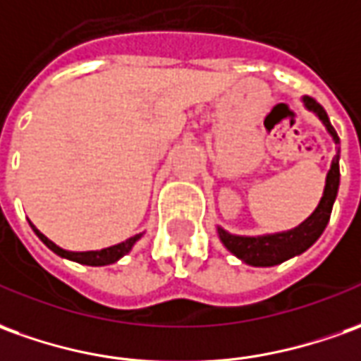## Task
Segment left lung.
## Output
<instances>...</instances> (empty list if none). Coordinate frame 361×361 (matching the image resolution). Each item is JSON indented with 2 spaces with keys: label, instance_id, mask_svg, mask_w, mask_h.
I'll return each instance as SVG.
<instances>
[{
  "label": "left lung",
  "instance_id": "left-lung-1",
  "mask_svg": "<svg viewBox=\"0 0 361 361\" xmlns=\"http://www.w3.org/2000/svg\"><path fill=\"white\" fill-rule=\"evenodd\" d=\"M302 104L324 123V128L332 135L334 143L340 145L336 129L332 128L324 108L309 96L302 98ZM338 186H340V147H338L336 157L332 159V165L328 171L322 198L314 208V212L310 214L305 222H300L297 228L287 230V232L265 233V235H235V233L224 230L222 226H218L220 242L238 259H242L243 263L253 265V267H273V265H279L295 255H300L302 252H307L324 232L328 220H330V214H332L334 200H336Z\"/></svg>",
  "mask_w": 361,
  "mask_h": 361
}]
</instances>
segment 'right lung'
<instances>
[{
	"label": "right lung",
	"instance_id": "right-lung-1",
	"mask_svg": "<svg viewBox=\"0 0 361 361\" xmlns=\"http://www.w3.org/2000/svg\"><path fill=\"white\" fill-rule=\"evenodd\" d=\"M31 224V222H29ZM31 228H33V232L37 233V238L41 240V242L54 252L56 255H61L64 259H71L76 261V263H82V265H92V267H102V265H111V263H116L119 261L126 253L131 252V247L135 245L139 238L143 235V233H137V235H133V238H129L126 242L116 243V245H109V247H104V250H96V252H68V250H62L59 247L56 243L51 242L44 233H41L37 228H35L33 224H31Z\"/></svg>",
	"mask_w": 361,
	"mask_h": 361
}]
</instances>
